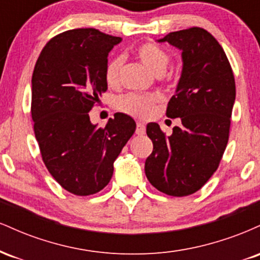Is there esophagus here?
<instances>
[{
    "instance_id": "34e87169",
    "label": "esophagus",
    "mask_w": 260,
    "mask_h": 260,
    "mask_svg": "<svg viewBox=\"0 0 260 260\" xmlns=\"http://www.w3.org/2000/svg\"><path fill=\"white\" fill-rule=\"evenodd\" d=\"M136 133L138 134V136H143V134L145 133V126H144V123H142V122H138V123H137Z\"/></svg>"
}]
</instances>
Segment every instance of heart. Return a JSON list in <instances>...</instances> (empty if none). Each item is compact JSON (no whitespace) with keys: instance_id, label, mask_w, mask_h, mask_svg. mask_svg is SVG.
Listing matches in <instances>:
<instances>
[{"instance_id":"b5f03b06","label":"heart","mask_w":260,"mask_h":260,"mask_svg":"<svg viewBox=\"0 0 260 260\" xmlns=\"http://www.w3.org/2000/svg\"><path fill=\"white\" fill-rule=\"evenodd\" d=\"M137 55L149 70L156 76H161L165 73L166 67L170 62V55L162 47L154 43H147L140 45L137 50ZM123 57L116 56L107 62L105 68V79L110 86L118 84L120 80V72ZM159 98L156 95H139L131 92L120 98L118 100V109L121 111L129 113L137 117H147L150 115L153 106Z\"/></svg>"}]
</instances>
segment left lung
Returning a JSON list of instances; mask_svg holds the SVG:
<instances>
[{"label": "left lung", "instance_id": "8db88e82", "mask_svg": "<svg viewBox=\"0 0 260 260\" xmlns=\"http://www.w3.org/2000/svg\"><path fill=\"white\" fill-rule=\"evenodd\" d=\"M157 41L182 51L181 78L166 110L182 124L166 136L159 124L148 123L154 148L144 170L157 190L184 197L201 189L219 168L229 142L235 77L221 45L205 29L193 26Z\"/></svg>", "mask_w": 260, "mask_h": 260}]
</instances>
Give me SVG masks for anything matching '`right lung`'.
Here are the masks:
<instances>
[{
	"instance_id": "1",
	"label": "right lung",
	"mask_w": 260,
	"mask_h": 260,
	"mask_svg": "<svg viewBox=\"0 0 260 260\" xmlns=\"http://www.w3.org/2000/svg\"><path fill=\"white\" fill-rule=\"evenodd\" d=\"M121 40L94 28L61 32L45 45L32 72L31 118L43 161L76 196L107 186L113 162L136 131L126 113H115L104 128L89 117L107 90V56Z\"/></svg>"
}]
</instances>
